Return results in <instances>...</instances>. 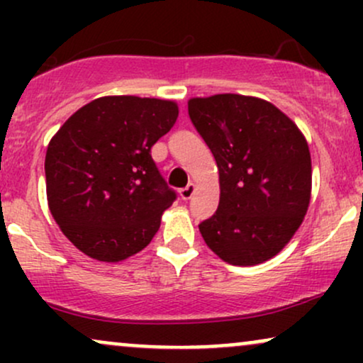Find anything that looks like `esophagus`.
<instances>
[{"mask_svg":"<svg viewBox=\"0 0 363 363\" xmlns=\"http://www.w3.org/2000/svg\"><path fill=\"white\" fill-rule=\"evenodd\" d=\"M181 121H182V123H187V118H186V116H184V114H182V116H181Z\"/></svg>","mask_w":363,"mask_h":363,"instance_id":"34e87169","label":"esophagus"}]
</instances>
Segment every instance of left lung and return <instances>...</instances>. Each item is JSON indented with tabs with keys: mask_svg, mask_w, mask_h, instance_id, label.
<instances>
[{
	"mask_svg": "<svg viewBox=\"0 0 363 363\" xmlns=\"http://www.w3.org/2000/svg\"><path fill=\"white\" fill-rule=\"evenodd\" d=\"M176 102L135 95L86 104L52 136L45 191L52 218L94 259H128L152 242L162 213L176 201L152 158L172 129Z\"/></svg>",
	"mask_w": 363,
	"mask_h": 363,
	"instance_id": "1",
	"label": "left lung"
}]
</instances>
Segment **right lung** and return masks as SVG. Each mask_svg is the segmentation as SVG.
Instances as JSON below:
<instances>
[{"label": "right lung", "instance_id": "add662e5", "mask_svg": "<svg viewBox=\"0 0 363 363\" xmlns=\"http://www.w3.org/2000/svg\"><path fill=\"white\" fill-rule=\"evenodd\" d=\"M187 111L218 167V208L199 223L206 245L228 264L272 259L309 208L306 138L283 112L259 99L234 94L191 99Z\"/></svg>", "mask_w": 363, "mask_h": 363}]
</instances>
